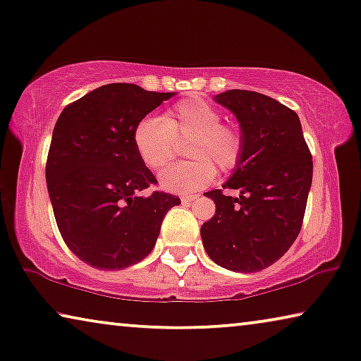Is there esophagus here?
<instances>
[{
	"label": "esophagus",
	"instance_id": "obj_1",
	"mask_svg": "<svg viewBox=\"0 0 361 361\" xmlns=\"http://www.w3.org/2000/svg\"><path fill=\"white\" fill-rule=\"evenodd\" d=\"M195 198H197V195H182L180 200H182V203H190L195 200Z\"/></svg>",
	"mask_w": 361,
	"mask_h": 361
}]
</instances>
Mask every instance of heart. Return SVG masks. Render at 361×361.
Listing matches in <instances>:
<instances>
[{
	"label": "heart",
	"mask_w": 361,
	"mask_h": 361,
	"mask_svg": "<svg viewBox=\"0 0 361 361\" xmlns=\"http://www.w3.org/2000/svg\"><path fill=\"white\" fill-rule=\"evenodd\" d=\"M189 163L171 166L159 174L161 189L193 193L212 184L218 169L229 171L243 154V133L236 125L221 122V112L203 99H185L159 118L146 117L133 130L140 161L149 171H159L174 156V145L187 142Z\"/></svg>",
	"instance_id": "heart-1"
}]
</instances>
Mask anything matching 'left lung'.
<instances>
[{"label": "left lung", "mask_w": 361, "mask_h": 361, "mask_svg": "<svg viewBox=\"0 0 361 361\" xmlns=\"http://www.w3.org/2000/svg\"><path fill=\"white\" fill-rule=\"evenodd\" d=\"M215 101L236 116L244 146L231 179L205 193L216 205L202 224L203 247L221 267L252 274L270 267L295 243L312 182V156L300 117L255 91L229 90Z\"/></svg>", "instance_id": "obj_1"}]
</instances>
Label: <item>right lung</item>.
<instances>
[{"instance_id":"obj_1","label":"right lung","mask_w":361,"mask_h":361,"mask_svg":"<svg viewBox=\"0 0 361 361\" xmlns=\"http://www.w3.org/2000/svg\"><path fill=\"white\" fill-rule=\"evenodd\" d=\"M174 92L112 82L68 104L56 120L45 177L56 226L73 254L91 267L122 270L153 250L161 223L180 198L154 190L133 130Z\"/></svg>"}]
</instances>
